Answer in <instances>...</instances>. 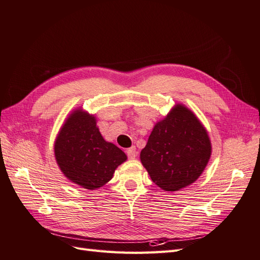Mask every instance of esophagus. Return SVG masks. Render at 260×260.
<instances>
[{"mask_svg":"<svg viewBox=\"0 0 260 260\" xmlns=\"http://www.w3.org/2000/svg\"><path fill=\"white\" fill-rule=\"evenodd\" d=\"M126 154H127V157H128L129 159H134V158L136 157V155H137L135 146H133V147H131V148H128L127 150H126Z\"/></svg>","mask_w":260,"mask_h":260,"instance_id":"34e87169","label":"esophagus"}]
</instances>
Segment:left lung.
Instances as JSON below:
<instances>
[{
    "instance_id": "8db88e82",
    "label": "left lung",
    "mask_w": 260,
    "mask_h": 260,
    "mask_svg": "<svg viewBox=\"0 0 260 260\" xmlns=\"http://www.w3.org/2000/svg\"><path fill=\"white\" fill-rule=\"evenodd\" d=\"M211 156V143L203 125L182 105L158 122L141 151L144 167L159 188L178 191L201 176Z\"/></svg>"
}]
</instances>
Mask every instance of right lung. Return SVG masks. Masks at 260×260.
I'll use <instances>...</instances> for the list:
<instances>
[{"instance_id":"1","label":"right lung","mask_w":260,"mask_h":260,"mask_svg":"<svg viewBox=\"0 0 260 260\" xmlns=\"http://www.w3.org/2000/svg\"><path fill=\"white\" fill-rule=\"evenodd\" d=\"M55 156L63 175L89 190L109 182L127 158L117 146L104 141L94 116L81 111L72 113L62 126L55 143Z\"/></svg>"}]
</instances>
